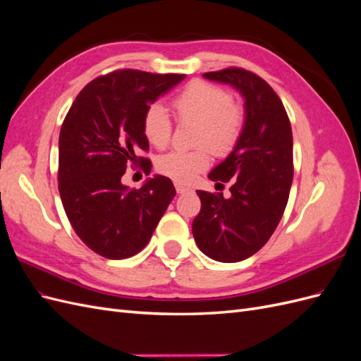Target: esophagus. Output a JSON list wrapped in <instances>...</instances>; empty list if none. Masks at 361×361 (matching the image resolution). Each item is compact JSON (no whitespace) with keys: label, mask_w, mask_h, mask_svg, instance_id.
<instances>
[{"label":"esophagus","mask_w":361,"mask_h":361,"mask_svg":"<svg viewBox=\"0 0 361 361\" xmlns=\"http://www.w3.org/2000/svg\"><path fill=\"white\" fill-rule=\"evenodd\" d=\"M174 188H176L178 194H183V192H190L191 191L188 187H183V185H180V183H174Z\"/></svg>","instance_id":"obj_1"}]
</instances>
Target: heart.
I'll return each instance as SVG.
<instances>
[{
    "label": "heart",
    "instance_id": "b5f03b06",
    "mask_svg": "<svg viewBox=\"0 0 361 361\" xmlns=\"http://www.w3.org/2000/svg\"><path fill=\"white\" fill-rule=\"evenodd\" d=\"M174 114L180 123H199L195 145L207 146L215 155L231 154L243 134L245 111L233 102V96L224 87L192 80L171 99ZM143 133L152 146H169L173 135V120L159 104L150 105L143 116ZM211 162L206 147L194 150H171L159 157L157 169L164 176L180 183L191 182Z\"/></svg>",
    "mask_w": 361,
    "mask_h": 361
}]
</instances>
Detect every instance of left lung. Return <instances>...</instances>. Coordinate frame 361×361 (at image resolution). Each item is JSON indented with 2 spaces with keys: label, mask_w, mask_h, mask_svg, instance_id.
Masks as SVG:
<instances>
[{
  "label": "left lung",
  "mask_w": 361,
  "mask_h": 361,
  "mask_svg": "<svg viewBox=\"0 0 361 361\" xmlns=\"http://www.w3.org/2000/svg\"><path fill=\"white\" fill-rule=\"evenodd\" d=\"M233 85L245 99V125L233 152L211 173L231 182V199L197 191L202 209L192 221L195 244L214 260L241 262L264 247L286 209L293 178V141L279 94L259 75L243 68L203 73Z\"/></svg>",
  "instance_id": "8db88e82"
}]
</instances>
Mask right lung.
I'll use <instances>...</instances> for the list:
<instances>
[{
  "label": "right lung",
  "mask_w": 361,
  "mask_h": 361,
  "mask_svg": "<svg viewBox=\"0 0 361 361\" xmlns=\"http://www.w3.org/2000/svg\"><path fill=\"white\" fill-rule=\"evenodd\" d=\"M185 78L180 73L118 69L101 75L75 97L59 138V191L75 233L94 253L126 259L150 241L176 195L166 176L128 190L129 166L150 173L143 116L150 104Z\"/></svg>",
  "instance_id": "obj_1"
}]
</instances>
